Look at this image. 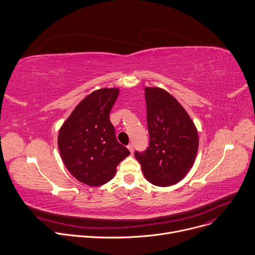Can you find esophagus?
I'll return each instance as SVG.
<instances>
[{
    "label": "esophagus",
    "instance_id": "obj_1",
    "mask_svg": "<svg viewBox=\"0 0 255 255\" xmlns=\"http://www.w3.org/2000/svg\"><path fill=\"white\" fill-rule=\"evenodd\" d=\"M127 147H128V149L130 150L131 154L133 155V152H134V149H133V144H131V143H130V144H128V146H127Z\"/></svg>",
    "mask_w": 255,
    "mask_h": 255
}]
</instances>
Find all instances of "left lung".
Returning a JSON list of instances; mask_svg holds the SVG:
<instances>
[{
    "instance_id": "left-lung-1",
    "label": "left lung",
    "mask_w": 255,
    "mask_h": 255,
    "mask_svg": "<svg viewBox=\"0 0 255 255\" xmlns=\"http://www.w3.org/2000/svg\"><path fill=\"white\" fill-rule=\"evenodd\" d=\"M149 146L144 152L135 151L144 177L157 186L179 182L195 162L198 130L190 115L168 91L160 87H144Z\"/></svg>"
}]
</instances>
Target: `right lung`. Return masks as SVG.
Wrapping results in <instances>:
<instances>
[{
  "label": "right lung",
  "instance_id": "obj_1",
  "mask_svg": "<svg viewBox=\"0 0 255 255\" xmlns=\"http://www.w3.org/2000/svg\"><path fill=\"white\" fill-rule=\"evenodd\" d=\"M119 88H101L77 105L58 132L57 144L63 164L84 184L99 186L115 176L117 166L130 151L119 143L110 113Z\"/></svg>",
  "mask_w": 255,
  "mask_h": 255
}]
</instances>
